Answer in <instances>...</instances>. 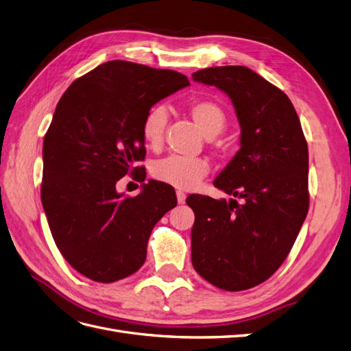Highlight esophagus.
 Returning <instances> with one entry per match:
<instances>
[{"instance_id": "esophagus-1", "label": "esophagus", "mask_w": 351, "mask_h": 351, "mask_svg": "<svg viewBox=\"0 0 351 351\" xmlns=\"http://www.w3.org/2000/svg\"><path fill=\"white\" fill-rule=\"evenodd\" d=\"M176 196H177V202H178V204H184V202H186V193L184 192H182V190H177V192H176Z\"/></svg>"}]
</instances>
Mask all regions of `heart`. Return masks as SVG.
Returning a JSON list of instances; mask_svg holds the SVG:
<instances>
[{
  "label": "heart",
  "instance_id": "1",
  "mask_svg": "<svg viewBox=\"0 0 351 351\" xmlns=\"http://www.w3.org/2000/svg\"><path fill=\"white\" fill-rule=\"evenodd\" d=\"M189 114L206 139L218 136L227 123L226 111L221 105L210 99H197L189 105ZM168 121L167 110L161 105L146 112L142 121V136L147 147L158 149L164 142V133ZM209 173V165L204 159L168 156L158 161L152 174L156 180L183 190L196 187Z\"/></svg>",
  "mask_w": 351,
  "mask_h": 351
}]
</instances>
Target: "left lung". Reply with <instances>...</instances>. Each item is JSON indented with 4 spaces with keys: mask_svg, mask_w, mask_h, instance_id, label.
<instances>
[{
    "mask_svg": "<svg viewBox=\"0 0 351 351\" xmlns=\"http://www.w3.org/2000/svg\"><path fill=\"white\" fill-rule=\"evenodd\" d=\"M193 80L226 92L241 127L240 149L214 186L232 197L190 195L192 263L212 285L252 289L290 253L309 209V152L291 101L243 66L210 67Z\"/></svg>",
    "mask_w": 351,
    "mask_h": 351,
    "instance_id": "left-lung-1",
    "label": "left lung"
}]
</instances>
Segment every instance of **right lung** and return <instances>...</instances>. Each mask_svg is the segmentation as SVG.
I'll use <instances>...</instances> for the list:
<instances>
[{
	"label": "right lung",
	"instance_id": "1",
	"mask_svg": "<svg viewBox=\"0 0 351 351\" xmlns=\"http://www.w3.org/2000/svg\"><path fill=\"white\" fill-rule=\"evenodd\" d=\"M189 79L173 70L114 60L74 80L45 134L40 199L51 234L71 267L98 282L123 280L146 259L156 222L177 205L174 189L149 180L119 193L125 174L145 182L142 121Z\"/></svg>",
	"mask_w": 351,
	"mask_h": 351
}]
</instances>
